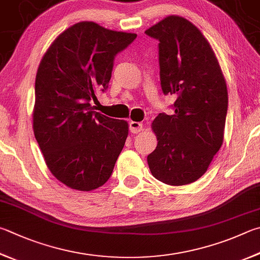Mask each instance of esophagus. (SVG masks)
Masks as SVG:
<instances>
[{
	"label": "esophagus",
	"mask_w": 260,
	"mask_h": 260,
	"mask_svg": "<svg viewBox=\"0 0 260 260\" xmlns=\"http://www.w3.org/2000/svg\"><path fill=\"white\" fill-rule=\"evenodd\" d=\"M143 129V125L142 122H139V121H131L129 122V131L131 133L136 134V133H140L141 131Z\"/></svg>",
	"instance_id": "1"
}]
</instances>
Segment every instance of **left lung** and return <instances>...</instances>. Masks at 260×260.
<instances>
[{
	"label": "left lung",
	"mask_w": 260,
	"mask_h": 260,
	"mask_svg": "<svg viewBox=\"0 0 260 260\" xmlns=\"http://www.w3.org/2000/svg\"><path fill=\"white\" fill-rule=\"evenodd\" d=\"M145 34L159 41L164 94L177 95L174 114L152 122L158 144L149 168L160 182L185 185L204 175L223 144L228 87L208 41L185 18L168 16Z\"/></svg>",
	"instance_id": "left-lung-1"
}]
</instances>
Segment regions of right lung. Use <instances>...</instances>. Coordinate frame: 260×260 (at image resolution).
Returning <instances> with one entry per match:
<instances>
[{
    "mask_svg": "<svg viewBox=\"0 0 260 260\" xmlns=\"http://www.w3.org/2000/svg\"><path fill=\"white\" fill-rule=\"evenodd\" d=\"M136 34L82 21L60 34L46 51L35 81L32 128L46 166L70 188L92 191L114 171L128 124L93 111L105 92L115 56Z\"/></svg>",
    "mask_w": 260,
    "mask_h": 260,
    "instance_id": "add662e5",
    "label": "right lung"
}]
</instances>
